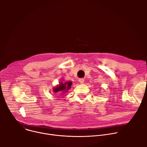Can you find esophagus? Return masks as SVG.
Masks as SVG:
<instances>
[{"label":"esophagus","mask_w":147,"mask_h":147,"mask_svg":"<svg viewBox=\"0 0 147 147\" xmlns=\"http://www.w3.org/2000/svg\"><path fill=\"white\" fill-rule=\"evenodd\" d=\"M78 81L80 82V83L83 84L84 82V78H80V79L78 80Z\"/></svg>","instance_id":"esophagus-1"}]
</instances>
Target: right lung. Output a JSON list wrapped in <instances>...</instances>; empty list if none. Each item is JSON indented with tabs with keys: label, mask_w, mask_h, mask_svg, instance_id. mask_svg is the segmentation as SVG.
<instances>
[{
	"label": "right lung",
	"mask_w": 147,
	"mask_h": 147,
	"mask_svg": "<svg viewBox=\"0 0 147 147\" xmlns=\"http://www.w3.org/2000/svg\"><path fill=\"white\" fill-rule=\"evenodd\" d=\"M72 82L71 81L66 82H60L59 84L55 87L53 88V91L55 93L59 94L61 95L67 92V91L71 88Z\"/></svg>",
	"instance_id": "add662e5"
}]
</instances>
